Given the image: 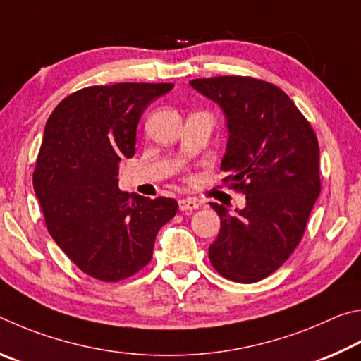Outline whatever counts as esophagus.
I'll use <instances>...</instances> for the list:
<instances>
[{
    "label": "esophagus",
    "mask_w": 361,
    "mask_h": 361,
    "mask_svg": "<svg viewBox=\"0 0 361 361\" xmlns=\"http://www.w3.org/2000/svg\"><path fill=\"white\" fill-rule=\"evenodd\" d=\"M201 204L198 203L197 200H192V198H182V200H179V209L182 211V212H185V211H195V209H198Z\"/></svg>",
    "instance_id": "34e87169"
}]
</instances>
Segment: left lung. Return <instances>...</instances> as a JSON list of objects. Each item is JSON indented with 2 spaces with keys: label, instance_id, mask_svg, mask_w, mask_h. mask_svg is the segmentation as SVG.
<instances>
[{
  "label": "left lung",
  "instance_id": "obj_1",
  "mask_svg": "<svg viewBox=\"0 0 361 361\" xmlns=\"http://www.w3.org/2000/svg\"><path fill=\"white\" fill-rule=\"evenodd\" d=\"M190 85L225 114L228 142L220 169L245 207L220 217L209 260L219 274L254 283L273 274L305 235L320 193L319 142L311 123L286 92L244 75L193 79Z\"/></svg>",
  "mask_w": 361,
  "mask_h": 361
}]
</instances>
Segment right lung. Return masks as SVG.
<instances>
[{
	"mask_svg": "<svg viewBox=\"0 0 361 361\" xmlns=\"http://www.w3.org/2000/svg\"><path fill=\"white\" fill-rule=\"evenodd\" d=\"M174 84L93 85L69 94L46 123L33 187L47 230L69 260L104 282L152 260L177 201L118 190V163L136 150L142 112Z\"/></svg>",
	"mask_w": 361,
	"mask_h": 361,
	"instance_id": "obj_1",
	"label": "right lung"
}]
</instances>
